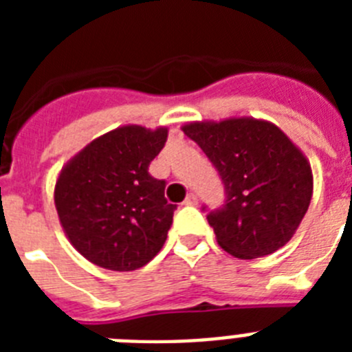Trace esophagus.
<instances>
[{"label":"esophagus","mask_w":352,"mask_h":352,"mask_svg":"<svg viewBox=\"0 0 352 352\" xmlns=\"http://www.w3.org/2000/svg\"><path fill=\"white\" fill-rule=\"evenodd\" d=\"M185 206H197V197L194 194L186 195L185 199Z\"/></svg>","instance_id":"obj_1"}]
</instances>
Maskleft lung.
<instances>
[{
  "label": "left lung",
  "instance_id": "8db88e82",
  "mask_svg": "<svg viewBox=\"0 0 352 352\" xmlns=\"http://www.w3.org/2000/svg\"><path fill=\"white\" fill-rule=\"evenodd\" d=\"M219 170L226 203L208 213L217 241L238 259L273 254L294 236L310 206L309 158L272 121L227 118L182 126Z\"/></svg>",
  "mask_w": 352,
  "mask_h": 352
}]
</instances>
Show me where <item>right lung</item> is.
I'll return each instance as SVG.
<instances>
[{"mask_svg": "<svg viewBox=\"0 0 352 352\" xmlns=\"http://www.w3.org/2000/svg\"><path fill=\"white\" fill-rule=\"evenodd\" d=\"M166 141V126H118L65 164L56 211L68 241L89 263L133 272L162 250L176 204L167 203L166 182L148 167Z\"/></svg>", "mask_w": 352, "mask_h": 352, "instance_id": "right-lung-1", "label": "right lung"}]
</instances>
